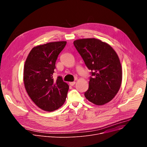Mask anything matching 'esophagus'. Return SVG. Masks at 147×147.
<instances>
[{"label":"esophagus","mask_w":147,"mask_h":147,"mask_svg":"<svg viewBox=\"0 0 147 147\" xmlns=\"http://www.w3.org/2000/svg\"><path fill=\"white\" fill-rule=\"evenodd\" d=\"M76 84V82L73 81V82H69V84L71 86H73L74 84Z\"/></svg>","instance_id":"obj_1"}]
</instances>
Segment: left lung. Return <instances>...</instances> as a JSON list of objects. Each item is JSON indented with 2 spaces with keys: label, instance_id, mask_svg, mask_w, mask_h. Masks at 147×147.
I'll use <instances>...</instances> for the list:
<instances>
[{
  "label": "left lung",
  "instance_id": "obj_1",
  "mask_svg": "<svg viewBox=\"0 0 147 147\" xmlns=\"http://www.w3.org/2000/svg\"><path fill=\"white\" fill-rule=\"evenodd\" d=\"M73 43L92 71L85 97L96 105L108 103L121 84L122 69L117 54L110 45L96 38L76 39Z\"/></svg>",
  "mask_w": 147,
  "mask_h": 147
}]
</instances>
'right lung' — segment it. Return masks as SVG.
Instances as JSON below:
<instances>
[{
  "mask_svg": "<svg viewBox=\"0 0 147 147\" xmlns=\"http://www.w3.org/2000/svg\"><path fill=\"white\" fill-rule=\"evenodd\" d=\"M57 41L34 47L24 67L23 80L31 100L42 110L52 112L64 104L69 86L61 77L55 81L53 74L57 56L66 45Z\"/></svg>",
  "mask_w": 147,
  "mask_h": 147,
  "instance_id": "1",
  "label": "right lung"
}]
</instances>
